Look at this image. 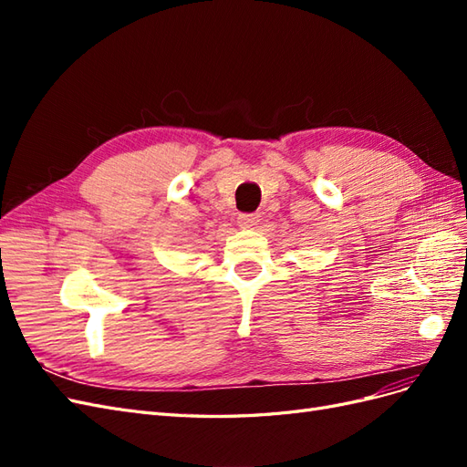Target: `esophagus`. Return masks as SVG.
Wrapping results in <instances>:
<instances>
[{"label": "esophagus", "mask_w": 467, "mask_h": 467, "mask_svg": "<svg viewBox=\"0 0 467 467\" xmlns=\"http://www.w3.org/2000/svg\"><path fill=\"white\" fill-rule=\"evenodd\" d=\"M237 223H239V228L253 230L259 223V216L257 214H242L237 218Z\"/></svg>", "instance_id": "esophagus-1"}]
</instances>
